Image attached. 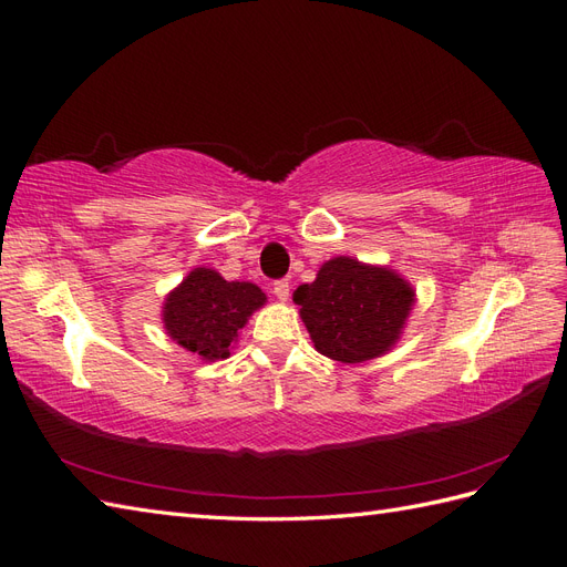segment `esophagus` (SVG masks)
Returning a JSON list of instances; mask_svg holds the SVG:
<instances>
[{"label":"esophagus","mask_w":567,"mask_h":567,"mask_svg":"<svg viewBox=\"0 0 567 567\" xmlns=\"http://www.w3.org/2000/svg\"><path fill=\"white\" fill-rule=\"evenodd\" d=\"M271 293L277 296L281 302H286V300H288V296H290V286H288V281H286V279H281V281H274V286H271Z\"/></svg>","instance_id":"obj_1"}]
</instances>
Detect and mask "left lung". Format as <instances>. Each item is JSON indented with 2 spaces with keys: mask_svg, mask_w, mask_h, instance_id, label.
Masks as SVG:
<instances>
[{
  "mask_svg": "<svg viewBox=\"0 0 567 567\" xmlns=\"http://www.w3.org/2000/svg\"><path fill=\"white\" fill-rule=\"evenodd\" d=\"M293 300L315 348L336 362L357 364L400 340L414 288L390 267L340 255L321 265L312 284L298 286Z\"/></svg>",
  "mask_w": 567,
  "mask_h": 567,
  "instance_id": "left-lung-1",
  "label": "left lung"
}]
</instances>
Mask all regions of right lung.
<instances>
[{"label": "right lung", "mask_w": 567, "mask_h": 567, "mask_svg": "<svg viewBox=\"0 0 567 567\" xmlns=\"http://www.w3.org/2000/svg\"><path fill=\"white\" fill-rule=\"evenodd\" d=\"M267 296L250 281H227L219 271L196 267L165 298L163 323L167 336L205 362L227 359L248 317Z\"/></svg>", "instance_id": "add662e5"}]
</instances>
